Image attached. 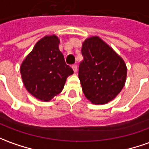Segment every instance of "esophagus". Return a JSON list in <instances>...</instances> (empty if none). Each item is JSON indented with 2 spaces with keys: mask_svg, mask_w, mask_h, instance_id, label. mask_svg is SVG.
I'll list each match as a JSON object with an SVG mask.
<instances>
[{
  "mask_svg": "<svg viewBox=\"0 0 149 149\" xmlns=\"http://www.w3.org/2000/svg\"><path fill=\"white\" fill-rule=\"evenodd\" d=\"M72 69L74 71V72H77V66L76 64H73V65L72 66Z\"/></svg>",
  "mask_w": 149,
  "mask_h": 149,
  "instance_id": "esophagus-1",
  "label": "esophagus"
}]
</instances>
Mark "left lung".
Masks as SVG:
<instances>
[{"mask_svg":"<svg viewBox=\"0 0 149 149\" xmlns=\"http://www.w3.org/2000/svg\"><path fill=\"white\" fill-rule=\"evenodd\" d=\"M81 54L78 77L84 95L92 104H108L125 86V62L99 36L86 39Z\"/></svg>","mask_w":149,"mask_h":149,"instance_id":"1","label":"left lung"}]
</instances>
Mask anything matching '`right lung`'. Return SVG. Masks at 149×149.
Listing matches in <instances>:
<instances>
[{"label":"right lung","mask_w":149,"mask_h":149,"mask_svg":"<svg viewBox=\"0 0 149 149\" xmlns=\"http://www.w3.org/2000/svg\"><path fill=\"white\" fill-rule=\"evenodd\" d=\"M59 39L45 36L36 43L20 67L25 88L32 95L48 102L63 91L68 76L73 73L59 50Z\"/></svg>","instance_id":"obj_1"}]
</instances>
